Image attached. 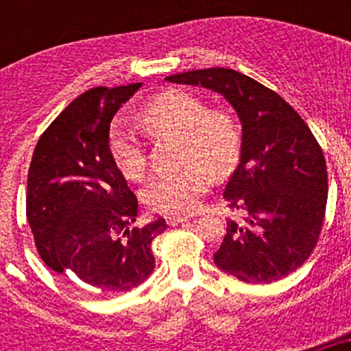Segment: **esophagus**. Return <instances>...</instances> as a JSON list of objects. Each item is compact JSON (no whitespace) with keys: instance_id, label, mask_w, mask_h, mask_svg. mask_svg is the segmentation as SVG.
<instances>
[{"instance_id":"34e87169","label":"esophagus","mask_w":351,"mask_h":351,"mask_svg":"<svg viewBox=\"0 0 351 351\" xmlns=\"http://www.w3.org/2000/svg\"><path fill=\"white\" fill-rule=\"evenodd\" d=\"M188 221H190L188 216H169V218H167V223H169L170 226H176L179 225V223H188Z\"/></svg>"}]
</instances>
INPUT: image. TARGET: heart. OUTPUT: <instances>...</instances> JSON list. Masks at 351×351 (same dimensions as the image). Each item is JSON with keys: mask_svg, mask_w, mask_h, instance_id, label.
Instances as JSON below:
<instances>
[{"mask_svg": "<svg viewBox=\"0 0 351 351\" xmlns=\"http://www.w3.org/2000/svg\"><path fill=\"white\" fill-rule=\"evenodd\" d=\"M142 126L154 137L181 138V163L173 173H161L149 181L144 200L151 209L170 216H188L200 207L213 178H225L241 153V132L234 117L209 110L206 101L182 89L154 96L138 114ZM114 165L126 179L138 181L147 158L137 133L116 126L108 137Z\"/></svg>", "mask_w": 351, "mask_h": 351, "instance_id": "heart-1", "label": "heart"}]
</instances>
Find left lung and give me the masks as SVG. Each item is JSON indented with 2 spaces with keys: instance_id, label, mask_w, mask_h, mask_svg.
<instances>
[{
  "instance_id": "obj_1",
  "label": "left lung",
  "mask_w": 351,
  "mask_h": 351,
  "mask_svg": "<svg viewBox=\"0 0 351 351\" xmlns=\"http://www.w3.org/2000/svg\"><path fill=\"white\" fill-rule=\"evenodd\" d=\"M167 80L221 93L243 123L241 163L223 190L243 219L226 221L214 263L244 283L283 280L309 258L322 234L328 179L320 144L278 93L230 68Z\"/></svg>"
}]
</instances>
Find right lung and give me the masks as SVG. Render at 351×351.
Instances as JSON below:
<instances>
[{
  "mask_svg": "<svg viewBox=\"0 0 351 351\" xmlns=\"http://www.w3.org/2000/svg\"><path fill=\"white\" fill-rule=\"evenodd\" d=\"M141 86H98L75 98L42 133L27 172L26 216L40 258L100 295L147 280L151 243L167 230L163 218L133 226L137 197L108 151L110 121Z\"/></svg>",
  "mask_w": 351,
  "mask_h": 351,
  "instance_id": "add662e5",
  "label": "right lung"
}]
</instances>
